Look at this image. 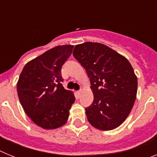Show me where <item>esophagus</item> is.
I'll return each instance as SVG.
<instances>
[{
    "mask_svg": "<svg viewBox=\"0 0 157 157\" xmlns=\"http://www.w3.org/2000/svg\"><path fill=\"white\" fill-rule=\"evenodd\" d=\"M82 90H80L77 91V94H78V95H80V94H82Z\"/></svg>",
    "mask_w": 157,
    "mask_h": 157,
    "instance_id": "obj_1",
    "label": "esophagus"
}]
</instances>
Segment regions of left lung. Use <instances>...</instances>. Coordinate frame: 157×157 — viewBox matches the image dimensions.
I'll return each mask as SVG.
<instances>
[{
  "mask_svg": "<svg viewBox=\"0 0 157 157\" xmlns=\"http://www.w3.org/2000/svg\"><path fill=\"white\" fill-rule=\"evenodd\" d=\"M73 56L90 80L94 101L86 108L88 121L102 130L121 125L134 106L138 90L130 62L109 46L90 41L75 45Z\"/></svg>",
  "mask_w": 157,
  "mask_h": 157,
  "instance_id": "8db88e82",
  "label": "left lung"
}]
</instances>
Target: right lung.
I'll use <instances>...</instances> for the list:
<instances>
[{"label": "right lung", "mask_w": 157, "mask_h": 157, "mask_svg": "<svg viewBox=\"0 0 157 157\" xmlns=\"http://www.w3.org/2000/svg\"><path fill=\"white\" fill-rule=\"evenodd\" d=\"M74 45H59L25 65L17 82L19 99L26 114L37 126L52 130L64 125L75 101L63 88L61 67Z\"/></svg>", "instance_id": "obj_1"}]
</instances>
